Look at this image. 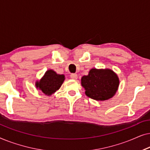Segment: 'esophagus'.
Here are the masks:
<instances>
[{
    "instance_id": "obj_1",
    "label": "esophagus",
    "mask_w": 150,
    "mask_h": 150,
    "mask_svg": "<svg viewBox=\"0 0 150 150\" xmlns=\"http://www.w3.org/2000/svg\"><path fill=\"white\" fill-rule=\"evenodd\" d=\"M70 78L73 80H76L78 79V76L76 74H71L70 75Z\"/></svg>"
}]
</instances>
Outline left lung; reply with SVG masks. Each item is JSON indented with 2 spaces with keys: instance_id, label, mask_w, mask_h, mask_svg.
Returning a JSON list of instances; mask_svg holds the SVG:
<instances>
[{
  "instance_id": "1",
  "label": "left lung",
  "mask_w": 150,
  "mask_h": 150,
  "mask_svg": "<svg viewBox=\"0 0 150 150\" xmlns=\"http://www.w3.org/2000/svg\"><path fill=\"white\" fill-rule=\"evenodd\" d=\"M81 85L86 96L97 101H104L115 95L120 79L110 69L92 68L87 76L81 78Z\"/></svg>"
}]
</instances>
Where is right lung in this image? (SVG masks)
<instances>
[{
    "label": "right lung",
    "mask_w": 150,
    "mask_h": 150,
    "mask_svg": "<svg viewBox=\"0 0 150 150\" xmlns=\"http://www.w3.org/2000/svg\"><path fill=\"white\" fill-rule=\"evenodd\" d=\"M64 81V74H59L52 69H48L40 81L35 82V87L46 96H50L60 89Z\"/></svg>",
    "instance_id": "obj_1"
}]
</instances>
